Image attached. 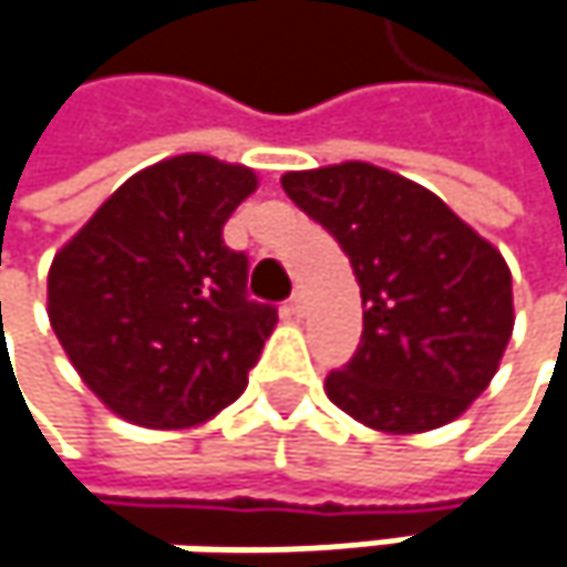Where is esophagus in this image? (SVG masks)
<instances>
[{
    "label": "esophagus",
    "mask_w": 567,
    "mask_h": 567,
    "mask_svg": "<svg viewBox=\"0 0 567 567\" xmlns=\"http://www.w3.org/2000/svg\"><path fill=\"white\" fill-rule=\"evenodd\" d=\"M288 308H291V315H305V308H308V291H305L301 285L291 291V298H288Z\"/></svg>",
    "instance_id": "1"
}]
</instances>
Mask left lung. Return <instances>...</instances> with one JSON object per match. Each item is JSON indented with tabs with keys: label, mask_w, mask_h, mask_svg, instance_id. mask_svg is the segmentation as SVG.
<instances>
[{
	"label": "left lung",
	"mask_w": 567,
	"mask_h": 567,
	"mask_svg": "<svg viewBox=\"0 0 567 567\" xmlns=\"http://www.w3.org/2000/svg\"><path fill=\"white\" fill-rule=\"evenodd\" d=\"M282 187L340 243L367 308L357 353L324 380L328 399L392 435L457 419L513 334L503 256L432 190L367 162L288 172Z\"/></svg>",
	"instance_id": "1"
}]
</instances>
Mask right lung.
Segmentation results:
<instances>
[{
	"mask_svg": "<svg viewBox=\"0 0 567 567\" xmlns=\"http://www.w3.org/2000/svg\"><path fill=\"white\" fill-rule=\"evenodd\" d=\"M256 175L178 155L130 178L48 272L51 328L116 415L145 429L207 422L246 389L279 311L246 291L224 224Z\"/></svg>",
	"mask_w": 567,
	"mask_h": 567,
	"instance_id": "obj_1",
	"label": "right lung"
}]
</instances>
